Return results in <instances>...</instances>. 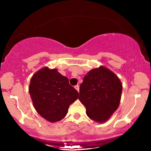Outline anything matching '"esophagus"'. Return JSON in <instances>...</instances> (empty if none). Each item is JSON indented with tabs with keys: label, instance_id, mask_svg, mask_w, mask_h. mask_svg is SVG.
Returning a JSON list of instances; mask_svg holds the SVG:
<instances>
[{
	"label": "esophagus",
	"instance_id": "34e87169",
	"mask_svg": "<svg viewBox=\"0 0 151 151\" xmlns=\"http://www.w3.org/2000/svg\"><path fill=\"white\" fill-rule=\"evenodd\" d=\"M74 88H76V90H77L78 92H79V88H80V87H79V86H78V85H76L75 86H74Z\"/></svg>",
	"mask_w": 151,
	"mask_h": 151
}]
</instances>
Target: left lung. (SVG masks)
I'll return each instance as SVG.
<instances>
[{
	"label": "left lung",
	"instance_id": "1",
	"mask_svg": "<svg viewBox=\"0 0 151 151\" xmlns=\"http://www.w3.org/2000/svg\"><path fill=\"white\" fill-rule=\"evenodd\" d=\"M122 85L112 71L104 67L93 69L84 76L79 100L93 120L104 122L118 108Z\"/></svg>",
	"mask_w": 151,
	"mask_h": 151
}]
</instances>
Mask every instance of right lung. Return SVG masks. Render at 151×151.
Here are the masks:
<instances>
[{
  "label": "right lung",
  "mask_w": 151,
  "mask_h": 151,
  "mask_svg": "<svg viewBox=\"0 0 151 151\" xmlns=\"http://www.w3.org/2000/svg\"><path fill=\"white\" fill-rule=\"evenodd\" d=\"M29 94L37 112L51 122L63 119L69 105L79 97L77 90L70 85L67 77L56 69L47 67L32 76Z\"/></svg>",
  "instance_id": "add662e5"
}]
</instances>
